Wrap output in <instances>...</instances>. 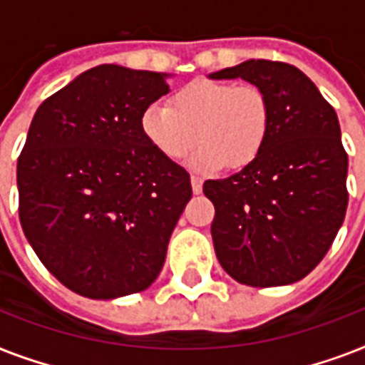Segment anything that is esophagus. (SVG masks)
Segmentation results:
<instances>
[{
  "mask_svg": "<svg viewBox=\"0 0 365 365\" xmlns=\"http://www.w3.org/2000/svg\"><path fill=\"white\" fill-rule=\"evenodd\" d=\"M191 187H193L195 195H199L200 191H202V178L193 174V176H191Z\"/></svg>",
  "mask_w": 365,
  "mask_h": 365,
  "instance_id": "esophagus-1",
  "label": "esophagus"
}]
</instances>
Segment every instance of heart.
I'll use <instances>...</instances> for the list:
<instances>
[{
  "instance_id": "heart-1",
  "label": "heart",
  "mask_w": 365,
  "mask_h": 365,
  "mask_svg": "<svg viewBox=\"0 0 365 365\" xmlns=\"http://www.w3.org/2000/svg\"><path fill=\"white\" fill-rule=\"evenodd\" d=\"M269 126V98L252 83L197 79L172 96V108L151 104L142 113L143 134L168 159L183 160L202 142L193 157L199 170L254 163Z\"/></svg>"
}]
</instances>
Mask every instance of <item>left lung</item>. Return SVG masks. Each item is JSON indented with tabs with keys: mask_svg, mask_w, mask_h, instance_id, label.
<instances>
[{
	"mask_svg": "<svg viewBox=\"0 0 365 365\" xmlns=\"http://www.w3.org/2000/svg\"><path fill=\"white\" fill-rule=\"evenodd\" d=\"M257 85L271 106L265 145L225 180H206L212 239L240 284L272 288L305 278L328 254L349 205V155L334 106L295 66L246 60L212 73Z\"/></svg>",
	"mask_w": 365,
	"mask_h": 365,
	"instance_id": "obj_1",
	"label": "left lung"
}]
</instances>
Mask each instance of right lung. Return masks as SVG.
<instances>
[{"label":"right lung","instance_id":"obj_1","mask_svg":"<svg viewBox=\"0 0 365 365\" xmlns=\"http://www.w3.org/2000/svg\"><path fill=\"white\" fill-rule=\"evenodd\" d=\"M166 76L102 64L51 94L16 163L20 225L66 288L91 299L148 289L191 199L189 174L149 142L142 113Z\"/></svg>","mask_w":365,"mask_h":365}]
</instances>
